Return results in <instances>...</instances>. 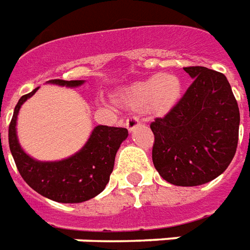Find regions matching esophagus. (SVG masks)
Returning a JSON list of instances; mask_svg holds the SVG:
<instances>
[{"label": "esophagus", "instance_id": "1", "mask_svg": "<svg viewBox=\"0 0 250 250\" xmlns=\"http://www.w3.org/2000/svg\"><path fill=\"white\" fill-rule=\"evenodd\" d=\"M137 126H140V120L137 117H129L126 120V127L129 132L132 133Z\"/></svg>", "mask_w": 250, "mask_h": 250}]
</instances>
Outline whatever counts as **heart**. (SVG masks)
I'll return each instance as SVG.
<instances>
[{"mask_svg":"<svg viewBox=\"0 0 250 250\" xmlns=\"http://www.w3.org/2000/svg\"><path fill=\"white\" fill-rule=\"evenodd\" d=\"M181 95L182 83L179 78L171 74H161L123 88L116 101L127 109L146 108L154 116H165L174 109Z\"/></svg>","mask_w":250,"mask_h":250,"instance_id":"b5f03b06","label":"heart"}]
</instances>
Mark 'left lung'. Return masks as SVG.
I'll return each mask as SVG.
<instances>
[{"mask_svg": "<svg viewBox=\"0 0 250 250\" xmlns=\"http://www.w3.org/2000/svg\"><path fill=\"white\" fill-rule=\"evenodd\" d=\"M194 79L178 104L155 118L153 163L165 181L192 187L213 181L237 149L240 110L229 83L213 69L185 67Z\"/></svg>", "mask_w": 250, "mask_h": 250, "instance_id": "1", "label": "left lung"}]
</instances>
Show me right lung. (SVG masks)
<instances>
[{
	"label": "right lung",
	"instance_id": "1",
	"mask_svg": "<svg viewBox=\"0 0 250 250\" xmlns=\"http://www.w3.org/2000/svg\"><path fill=\"white\" fill-rule=\"evenodd\" d=\"M50 84L79 87L84 80H50ZM39 88V87H38ZM35 88L22 96L14 108L9 125V146L17 168L27 185L44 198L59 203H82L95 198L105 188L113 171L118 147L126 140L125 127L99 125L82 150L69 158L56 162H41L26 154L17 137V117L21 106L38 91Z\"/></svg>",
	"mask_w": 250,
	"mask_h": 250
}]
</instances>
